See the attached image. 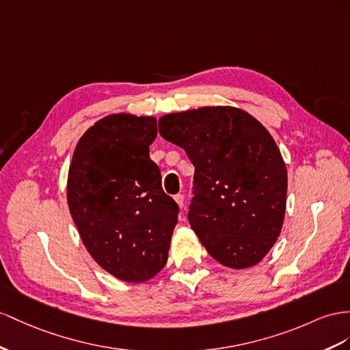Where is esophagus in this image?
Segmentation results:
<instances>
[{
  "label": "esophagus",
  "instance_id": "obj_1",
  "mask_svg": "<svg viewBox=\"0 0 350 350\" xmlns=\"http://www.w3.org/2000/svg\"><path fill=\"white\" fill-rule=\"evenodd\" d=\"M174 201L177 202L178 208H185V196L182 193H178L174 196Z\"/></svg>",
  "mask_w": 350,
  "mask_h": 350
}]
</instances>
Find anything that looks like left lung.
Segmentation results:
<instances>
[{
  "label": "left lung",
  "mask_w": 350,
  "mask_h": 350,
  "mask_svg": "<svg viewBox=\"0 0 350 350\" xmlns=\"http://www.w3.org/2000/svg\"><path fill=\"white\" fill-rule=\"evenodd\" d=\"M158 125L195 167L187 219L208 254L230 269L262 262L281 234L288 186L271 133L235 106L167 113Z\"/></svg>",
  "instance_id": "left-lung-1"
}]
</instances>
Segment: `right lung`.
<instances>
[{
  "mask_svg": "<svg viewBox=\"0 0 350 350\" xmlns=\"http://www.w3.org/2000/svg\"><path fill=\"white\" fill-rule=\"evenodd\" d=\"M155 116L112 113L78 140L66 198L94 262L125 282L154 278L167 263L178 207L149 158Z\"/></svg>",
  "mask_w": 350,
  "mask_h": 350,
  "instance_id": "obj_1",
  "label": "right lung"
}]
</instances>
